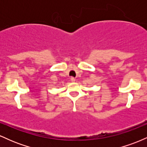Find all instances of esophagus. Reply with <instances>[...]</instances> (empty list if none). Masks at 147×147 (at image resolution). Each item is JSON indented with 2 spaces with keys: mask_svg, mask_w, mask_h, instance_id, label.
I'll list each match as a JSON object with an SVG mask.
<instances>
[{
  "mask_svg": "<svg viewBox=\"0 0 147 147\" xmlns=\"http://www.w3.org/2000/svg\"><path fill=\"white\" fill-rule=\"evenodd\" d=\"M70 81H71L72 82H75V79L74 78V77H71V78H70Z\"/></svg>",
  "mask_w": 147,
  "mask_h": 147,
  "instance_id": "obj_1",
  "label": "esophagus"
}]
</instances>
